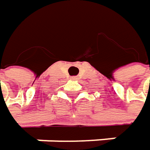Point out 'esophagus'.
Instances as JSON below:
<instances>
[{"mask_svg":"<svg viewBox=\"0 0 150 150\" xmlns=\"http://www.w3.org/2000/svg\"><path fill=\"white\" fill-rule=\"evenodd\" d=\"M71 80H77V77H75V76H73V77H71Z\"/></svg>","mask_w":150,"mask_h":150,"instance_id":"obj_1","label":"esophagus"}]
</instances>
